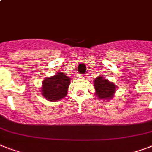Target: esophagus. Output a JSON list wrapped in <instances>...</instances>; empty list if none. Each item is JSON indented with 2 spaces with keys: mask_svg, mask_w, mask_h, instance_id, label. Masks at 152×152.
Here are the masks:
<instances>
[{
  "mask_svg": "<svg viewBox=\"0 0 152 152\" xmlns=\"http://www.w3.org/2000/svg\"><path fill=\"white\" fill-rule=\"evenodd\" d=\"M86 77V75H80V78L84 79Z\"/></svg>",
  "mask_w": 152,
  "mask_h": 152,
  "instance_id": "34e87169",
  "label": "esophagus"
}]
</instances>
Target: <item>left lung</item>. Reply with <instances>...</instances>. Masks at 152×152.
<instances>
[{"label": "left lung", "mask_w": 152, "mask_h": 152, "mask_svg": "<svg viewBox=\"0 0 152 152\" xmlns=\"http://www.w3.org/2000/svg\"><path fill=\"white\" fill-rule=\"evenodd\" d=\"M95 95L100 99H110L116 91L115 83L109 81L103 76H99L94 80Z\"/></svg>", "instance_id": "obj_1"}]
</instances>
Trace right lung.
Listing matches in <instances>:
<instances>
[{
  "instance_id": "obj_1",
  "label": "right lung",
  "mask_w": 152,
  "mask_h": 152,
  "mask_svg": "<svg viewBox=\"0 0 152 152\" xmlns=\"http://www.w3.org/2000/svg\"><path fill=\"white\" fill-rule=\"evenodd\" d=\"M70 80V78L62 72H59L53 76L47 77L42 81V95L48 101L61 99L67 95Z\"/></svg>"
}]
</instances>
